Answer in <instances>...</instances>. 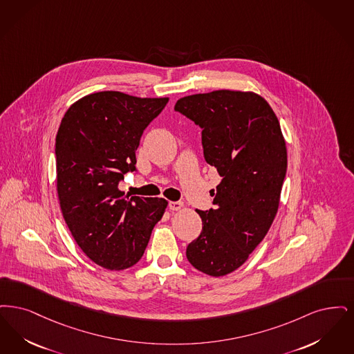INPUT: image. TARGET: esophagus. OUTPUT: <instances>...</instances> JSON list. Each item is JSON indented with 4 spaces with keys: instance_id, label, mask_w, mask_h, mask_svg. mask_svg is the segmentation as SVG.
Wrapping results in <instances>:
<instances>
[{
    "instance_id": "34e87169",
    "label": "esophagus",
    "mask_w": 354,
    "mask_h": 354,
    "mask_svg": "<svg viewBox=\"0 0 354 354\" xmlns=\"http://www.w3.org/2000/svg\"><path fill=\"white\" fill-rule=\"evenodd\" d=\"M184 207V203L183 202H180V201H177V202H169V209L170 210H174V212H177V210H181Z\"/></svg>"
}]
</instances>
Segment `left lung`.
<instances>
[{
  "label": "left lung",
  "instance_id": "8db88e82",
  "mask_svg": "<svg viewBox=\"0 0 354 354\" xmlns=\"http://www.w3.org/2000/svg\"><path fill=\"white\" fill-rule=\"evenodd\" d=\"M174 109L202 128L203 156L222 177L200 236L186 258L201 272L225 277L248 259L270 230L287 171V148L275 112L252 91L218 90L177 100Z\"/></svg>",
  "mask_w": 354,
  "mask_h": 354
}]
</instances>
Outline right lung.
Returning <instances> with one entry per match:
<instances>
[{"mask_svg":"<svg viewBox=\"0 0 354 354\" xmlns=\"http://www.w3.org/2000/svg\"><path fill=\"white\" fill-rule=\"evenodd\" d=\"M168 100L102 91L77 100L62 119L55 140L62 214L80 250L111 271L141 259L168 206L158 197L129 198L118 186L136 169L140 138Z\"/></svg>","mask_w":354,"mask_h":354,"instance_id":"right-lung-1","label":"right lung"}]
</instances>
